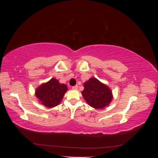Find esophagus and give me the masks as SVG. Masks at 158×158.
<instances>
[{"mask_svg": "<svg viewBox=\"0 0 158 158\" xmlns=\"http://www.w3.org/2000/svg\"><path fill=\"white\" fill-rule=\"evenodd\" d=\"M78 85H74V86H73V89L76 90V89H78Z\"/></svg>", "mask_w": 158, "mask_h": 158, "instance_id": "34e87169", "label": "esophagus"}]
</instances>
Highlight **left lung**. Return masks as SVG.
Instances as JSON below:
<instances>
[{
  "mask_svg": "<svg viewBox=\"0 0 158 158\" xmlns=\"http://www.w3.org/2000/svg\"><path fill=\"white\" fill-rule=\"evenodd\" d=\"M82 95L89 106L99 109L109 106L113 98L112 91L96 78H90L84 83Z\"/></svg>",
  "mask_w": 158,
  "mask_h": 158,
  "instance_id": "left-lung-1",
  "label": "left lung"
}]
</instances>
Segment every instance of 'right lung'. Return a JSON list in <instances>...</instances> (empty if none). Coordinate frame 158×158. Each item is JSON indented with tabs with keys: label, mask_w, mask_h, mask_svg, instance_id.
<instances>
[{
	"label": "right lung",
	"mask_w": 158,
	"mask_h": 158,
	"mask_svg": "<svg viewBox=\"0 0 158 158\" xmlns=\"http://www.w3.org/2000/svg\"><path fill=\"white\" fill-rule=\"evenodd\" d=\"M67 90L66 84H60L58 80L52 78L37 87L35 95L41 104L47 108H52L60 104Z\"/></svg>",
	"instance_id": "right-lung-1"
}]
</instances>
